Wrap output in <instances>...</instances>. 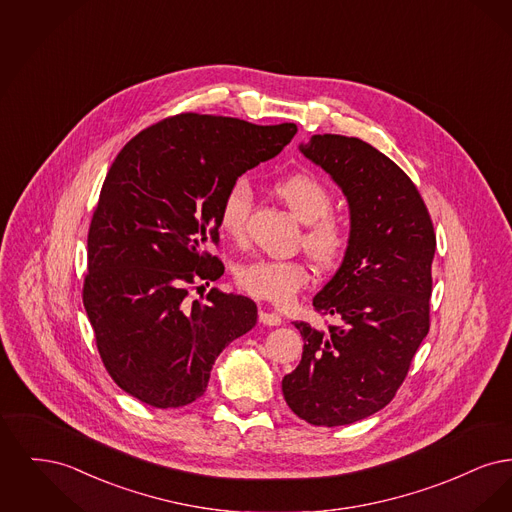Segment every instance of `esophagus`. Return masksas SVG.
I'll return each instance as SVG.
<instances>
[{
    "label": "esophagus",
    "instance_id": "1",
    "mask_svg": "<svg viewBox=\"0 0 512 512\" xmlns=\"http://www.w3.org/2000/svg\"><path fill=\"white\" fill-rule=\"evenodd\" d=\"M259 320H261L263 324H267V326H280V324H282V317H280L278 313L267 311V309H261V311H259Z\"/></svg>",
    "mask_w": 512,
    "mask_h": 512
}]
</instances>
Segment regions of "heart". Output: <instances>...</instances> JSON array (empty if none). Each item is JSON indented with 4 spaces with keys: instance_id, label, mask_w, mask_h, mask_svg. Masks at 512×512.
Listing matches in <instances>:
<instances>
[{
    "instance_id": "1",
    "label": "heart",
    "mask_w": 512,
    "mask_h": 512,
    "mask_svg": "<svg viewBox=\"0 0 512 512\" xmlns=\"http://www.w3.org/2000/svg\"><path fill=\"white\" fill-rule=\"evenodd\" d=\"M293 215L307 224L303 249L318 267L334 268L345 259L351 245V226L334 211L332 190L311 172H293L272 184ZM253 203L251 186L244 178L232 182L217 211L220 232L232 242H242ZM240 290L272 305H288L309 282V270L299 261L253 259L234 270Z\"/></svg>"
}]
</instances>
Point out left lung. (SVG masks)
Returning a JSON list of instances; mask_svg holds the SVG:
<instances>
[{"instance_id": "1", "label": "left lung", "mask_w": 512, "mask_h": 512, "mask_svg": "<svg viewBox=\"0 0 512 512\" xmlns=\"http://www.w3.org/2000/svg\"><path fill=\"white\" fill-rule=\"evenodd\" d=\"M301 153L349 201L351 245L313 307L340 324L297 320L303 357L282 380L288 407L313 426H345L384 409L430 330L436 234L413 180L359 138L315 134Z\"/></svg>"}]
</instances>
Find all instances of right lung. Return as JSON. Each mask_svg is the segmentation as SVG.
<instances>
[{"instance_id": "add662e5", "label": "right lung", "mask_w": 512, "mask_h": 512, "mask_svg": "<svg viewBox=\"0 0 512 512\" xmlns=\"http://www.w3.org/2000/svg\"><path fill=\"white\" fill-rule=\"evenodd\" d=\"M293 122L182 113L122 147L101 186L88 232L82 299L101 363L121 390L157 409L194 403L230 341L257 322V305L213 288L224 265L217 211L226 188L292 142Z\"/></svg>"}]
</instances>
